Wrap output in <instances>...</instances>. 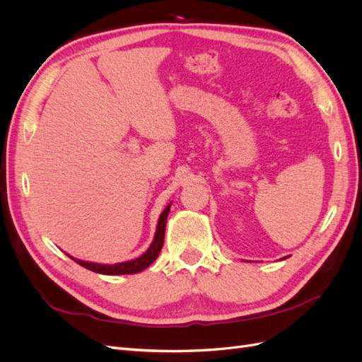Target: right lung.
Instances as JSON below:
<instances>
[{
	"label": "right lung",
	"mask_w": 362,
	"mask_h": 362,
	"mask_svg": "<svg viewBox=\"0 0 362 362\" xmlns=\"http://www.w3.org/2000/svg\"><path fill=\"white\" fill-rule=\"evenodd\" d=\"M169 210H170V205L164 208V211L161 213V216L158 218L154 242H152V245L149 246V249L145 252L144 255L136 258V259L125 261V262H117V264H98V262L81 261V259H75L72 257L71 258L78 262L80 266L89 269L92 272H96V273H103V275H129V273H139L141 270H145L146 267H149L152 264V262L156 261V258L158 257L160 250L163 247L164 231H166V222H168Z\"/></svg>",
	"instance_id": "right-lung-1"
}]
</instances>
